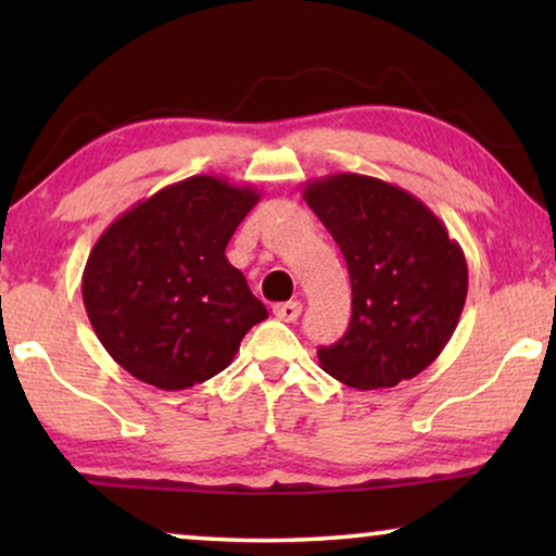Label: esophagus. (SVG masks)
<instances>
[{"label":"esophagus","mask_w":556,"mask_h":556,"mask_svg":"<svg viewBox=\"0 0 556 556\" xmlns=\"http://www.w3.org/2000/svg\"><path fill=\"white\" fill-rule=\"evenodd\" d=\"M301 303L299 301H288V303H276V306H273V314H276V318H280V321H286V324H291V321H295V318L301 316Z\"/></svg>","instance_id":"1"}]
</instances>
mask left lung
<instances>
[{"label":"left lung","mask_w":556,"mask_h":556,"mask_svg":"<svg viewBox=\"0 0 556 556\" xmlns=\"http://www.w3.org/2000/svg\"><path fill=\"white\" fill-rule=\"evenodd\" d=\"M303 200L344 255L352 321L318 349L326 375L356 390H384L438 359L466 306L468 263L428 204L390 181L329 174Z\"/></svg>","instance_id":"obj_1"}]
</instances>
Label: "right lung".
<instances>
[{
    "mask_svg": "<svg viewBox=\"0 0 556 556\" xmlns=\"http://www.w3.org/2000/svg\"><path fill=\"white\" fill-rule=\"evenodd\" d=\"M261 200L250 185L197 174L136 202L90 250L83 303L105 352L159 390L223 371L268 318L227 261L232 232Z\"/></svg>",
    "mask_w": 556,
    "mask_h": 556,
    "instance_id": "add662e5",
    "label": "right lung"
}]
</instances>
